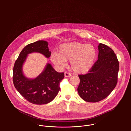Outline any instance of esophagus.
<instances>
[{
	"label": "esophagus",
	"instance_id": "1",
	"mask_svg": "<svg viewBox=\"0 0 131 131\" xmlns=\"http://www.w3.org/2000/svg\"><path fill=\"white\" fill-rule=\"evenodd\" d=\"M64 75L65 77H70L71 76V74L69 73H68L67 72H65L64 73Z\"/></svg>",
	"mask_w": 131,
	"mask_h": 131
}]
</instances>
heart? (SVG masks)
<instances>
[{
	"label": "heart",
	"instance_id": "1",
	"mask_svg": "<svg viewBox=\"0 0 131 131\" xmlns=\"http://www.w3.org/2000/svg\"><path fill=\"white\" fill-rule=\"evenodd\" d=\"M96 58V50L94 46L78 41L61 45L58 53L51 56L52 62L61 68H65L67 61L70 60V67L77 73L88 72L94 65Z\"/></svg>",
	"mask_w": 131,
	"mask_h": 131
}]
</instances>
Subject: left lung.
<instances>
[{"instance_id": "left-lung-1", "label": "left lung", "mask_w": 131, "mask_h": 131, "mask_svg": "<svg viewBox=\"0 0 131 131\" xmlns=\"http://www.w3.org/2000/svg\"><path fill=\"white\" fill-rule=\"evenodd\" d=\"M98 60L88 73L79 75L77 89L80 97L88 102L95 103L107 97L116 87L119 69V62L114 51L100 43Z\"/></svg>"}]
</instances>
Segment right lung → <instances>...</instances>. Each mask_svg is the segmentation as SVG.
Segmentation results:
<instances>
[{
    "mask_svg": "<svg viewBox=\"0 0 131 131\" xmlns=\"http://www.w3.org/2000/svg\"><path fill=\"white\" fill-rule=\"evenodd\" d=\"M48 46V42L44 40L27 45L18 55L13 67V82L15 89L25 99L34 104H46L52 101L60 91V82L64 78V73L55 71L50 63L35 78H28L24 74L23 66L28 54L37 52L49 58L51 52Z\"/></svg>",
    "mask_w": 131,
    "mask_h": 131,
    "instance_id": "obj_1",
    "label": "right lung"
}]
</instances>
